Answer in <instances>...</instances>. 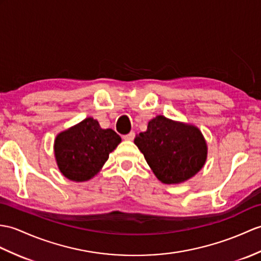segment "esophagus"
<instances>
[{"label": "esophagus", "mask_w": 261, "mask_h": 261, "mask_svg": "<svg viewBox=\"0 0 261 261\" xmlns=\"http://www.w3.org/2000/svg\"><path fill=\"white\" fill-rule=\"evenodd\" d=\"M122 138L124 139V140L131 141V140H133V138H135V132L131 131L130 133H128V135H124V136H122Z\"/></svg>", "instance_id": "obj_1"}]
</instances>
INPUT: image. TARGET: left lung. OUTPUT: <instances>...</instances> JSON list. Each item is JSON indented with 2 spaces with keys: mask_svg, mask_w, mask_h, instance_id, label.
I'll list each match as a JSON object with an SVG mask.
<instances>
[{
  "mask_svg": "<svg viewBox=\"0 0 261 261\" xmlns=\"http://www.w3.org/2000/svg\"><path fill=\"white\" fill-rule=\"evenodd\" d=\"M135 143L161 182L180 184L193 177L207 158V144L198 128L158 116Z\"/></svg>",
  "mask_w": 261,
  "mask_h": 261,
  "instance_id": "left-lung-1",
  "label": "left lung"
}]
</instances>
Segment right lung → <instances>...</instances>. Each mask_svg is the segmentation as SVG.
Instances as JSON below:
<instances>
[{
    "instance_id": "right-lung-1",
    "label": "right lung",
    "mask_w": 261,
    "mask_h": 261,
    "mask_svg": "<svg viewBox=\"0 0 261 261\" xmlns=\"http://www.w3.org/2000/svg\"><path fill=\"white\" fill-rule=\"evenodd\" d=\"M121 142L112 129H102L93 118L63 131L54 142L60 171L70 180L87 181L100 171L110 152Z\"/></svg>"
}]
</instances>
